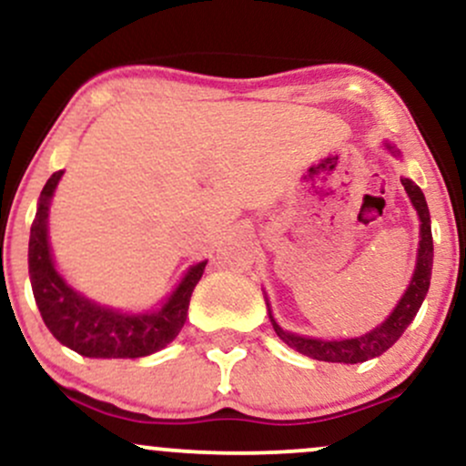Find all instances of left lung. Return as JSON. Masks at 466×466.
Instances as JSON below:
<instances>
[{"instance_id": "obj_1", "label": "left lung", "mask_w": 466, "mask_h": 466, "mask_svg": "<svg viewBox=\"0 0 466 466\" xmlns=\"http://www.w3.org/2000/svg\"><path fill=\"white\" fill-rule=\"evenodd\" d=\"M400 184L408 190L411 203H414L416 212L420 217V248H419V263H416L414 278H411L408 291L400 298L392 315L383 322L381 326L370 330V333L361 337H352V339H309V337H300L282 330L280 326L274 322L276 335L280 337L285 344L296 349L302 355L311 357L318 361H333V363H361L372 360V357L383 355L400 335L405 333V329L411 324V319L419 313L422 300L427 296V289H430V278H431V263H434V240H431V226H430V210H427L425 195L419 186L411 179H400Z\"/></svg>"}]
</instances>
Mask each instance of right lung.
<instances>
[{"label":"right lung","instance_id":"right-lung-1","mask_svg":"<svg viewBox=\"0 0 466 466\" xmlns=\"http://www.w3.org/2000/svg\"><path fill=\"white\" fill-rule=\"evenodd\" d=\"M61 175L63 170H56L47 179L30 228L28 269L32 293H35L41 318L63 346L83 357L136 360V357L157 352L184 329L192 289L201 280L206 263L190 267L168 302L155 313L129 315L111 311L83 298L56 274L50 245H47V210H50V199Z\"/></svg>","mask_w":466,"mask_h":466}]
</instances>
